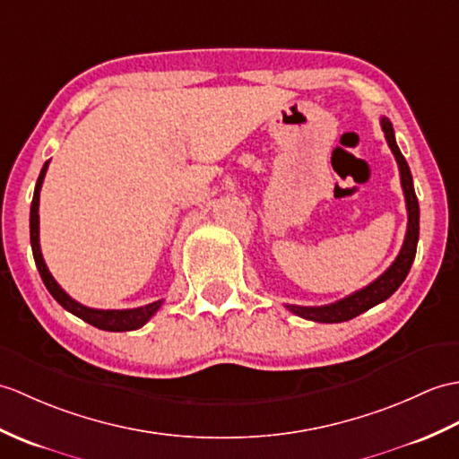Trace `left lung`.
I'll return each instance as SVG.
<instances>
[{"mask_svg": "<svg viewBox=\"0 0 459 459\" xmlns=\"http://www.w3.org/2000/svg\"><path fill=\"white\" fill-rule=\"evenodd\" d=\"M381 129H383V133H385L387 144H389L391 152H393V156H395L397 164H399L401 186H403L404 201H407L409 225H407V234H404L403 248L395 258V262H393L376 281H371L369 285H366L364 290H359L356 293L344 297V299H340L336 303H330V305H323V307L285 305L291 313H295L297 316L307 318V321L344 323V321H350V318H354L361 313H366L368 308L389 299V297L399 290L401 283L404 281V278H407L411 265H412L414 254H417V242H419V217H420L419 215V199H417V194H414L409 164L399 151V146L395 143V131H393V125H391L387 117H381Z\"/></svg>", "mask_w": 459, "mask_h": 459, "instance_id": "obj_1", "label": "left lung"}]
</instances>
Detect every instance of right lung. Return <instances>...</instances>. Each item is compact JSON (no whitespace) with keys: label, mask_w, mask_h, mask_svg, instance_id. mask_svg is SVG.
I'll use <instances>...</instances> for the list:
<instances>
[{"label":"right lung","mask_w":459,"mask_h":459,"mask_svg":"<svg viewBox=\"0 0 459 459\" xmlns=\"http://www.w3.org/2000/svg\"><path fill=\"white\" fill-rule=\"evenodd\" d=\"M48 169V162H45L40 169V176L37 179L35 186V195H33V204H30V248H33V255H35V264L39 268V273L42 281H45L47 290L50 291V295L66 308L68 313L80 316L82 321L90 323L95 328L101 330H109V333H126V330H136L144 326L151 318L154 316V313L162 307V299L148 303L144 307H136V308H109V311H103V308H90L78 301H74L72 297L62 290V287L56 283V280L52 278V273L48 272L45 258H42L40 252V244H39V197H40V187H42V179L47 176Z\"/></svg>","instance_id":"obj_1"}]
</instances>
